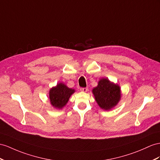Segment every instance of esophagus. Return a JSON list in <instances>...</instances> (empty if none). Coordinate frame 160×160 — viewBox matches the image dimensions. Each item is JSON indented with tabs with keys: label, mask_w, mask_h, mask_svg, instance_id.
<instances>
[{
	"label": "esophagus",
	"mask_w": 160,
	"mask_h": 160,
	"mask_svg": "<svg viewBox=\"0 0 160 160\" xmlns=\"http://www.w3.org/2000/svg\"><path fill=\"white\" fill-rule=\"evenodd\" d=\"M88 90V88H80V91L82 92H87Z\"/></svg>",
	"instance_id": "obj_1"
}]
</instances>
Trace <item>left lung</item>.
Instances as JSON below:
<instances>
[{
	"instance_id": "obj_1",
	"label": "left lung",
	"mask_w": 160,
	"mask_h": 160,
	"mask_svg": "<svg viewBox=\"0 0 160 160\" xmlns=\"http://www.w3.org/2000/svg\"><path fill=\"white\" fill-rule=\"evenodd\" d=\"M92 94L99 107L109 111L118 103L121 99L120 86L114 84L108 78H102L97 87L92 89Z\"/></svg>"
}]
</instances>
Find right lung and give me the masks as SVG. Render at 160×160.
I'll return each mask as SVG.
<instances>
[{
    "label": "right lung",
    "mask_w": 160,
    "mask_h": 160,
    "mask_svg": "<svg viewBox=\"0 0 160 160\" xmlns=\"http://www.w3.org/2000/svg\"><path fill=\"white\" fill-rule=\"evenodd\" d=\"M75 92L74 89L68 88L63 83L57 84L49 91V99L52 107L61 109L67 104L69 97Z\"/></svg>",
    "instance_id": "1"
}]
</instances>
